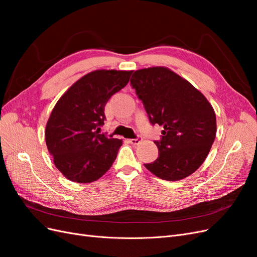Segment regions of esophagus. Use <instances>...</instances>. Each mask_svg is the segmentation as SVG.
Wrapping results in <instances>:
<instances>
[{
    "instance_id": "obj_1",
    "label": "esophagus",
    "mask_w": 257,
    "mask_h": 257,
    "mask_svg": "<svg viewBox=\"0 0 257 257\" xmlns=\"http://www.w3.org/2000/svg\"><path fill=\"white\" fill-rule=\"evenodd\" d=\"M142 142H143L142 137H137L135 139H130V141H128V143L132 144V145H139Z\"/></svg>"
}]
</instances>
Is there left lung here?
<instances>
[{
    "mask_svg": "<svg viewBox=\"0 0 257 257\" xmlns=\"http://www.w3.org/2000/svg\"><path fill=\"white\" fill-rule=\"evenodd\" d=\"M131 84L152 124L164 126L159 158L145 167L163 180L189 177L205 162L216 134L213 107L183 77L164 66L136 71Z\"/></svg>",
    "mask_w": 257,
    "mask_h": 257,
    "instance_id": "left-lung-1",
    "label": "left lung"
}]
</instances>
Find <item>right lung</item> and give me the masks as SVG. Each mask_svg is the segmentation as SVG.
Here are the masks:
<instances>
[{
	"label": "right lung",
	"mask_w": 257,
	"mask_h": 257,
	"mask_svg": "<svg viewBox=\"0 0 257 257\" xmlns=\"http://www.w3.org/2000/svg\"><path fill=\"white\" fill-rule=\"evenodd\" d=\"M133 71L96 69L82 76L62 95L46 124L45 139L53 163L66 179L96 181L114 162L122 139L98 134L105 106L127 84Z\"/></svg>",
	"instance_id": "1"
}]
</instances>
